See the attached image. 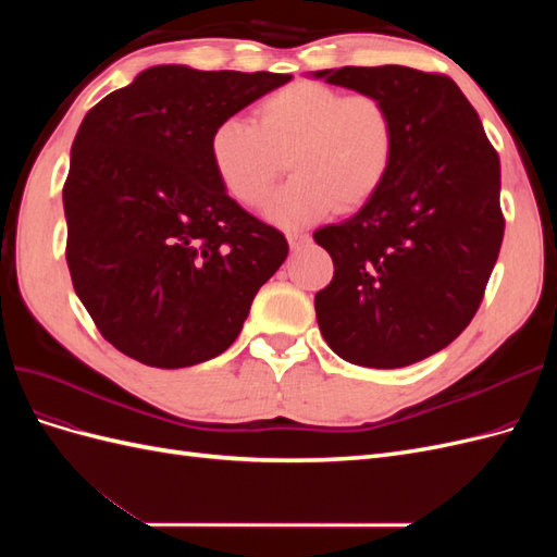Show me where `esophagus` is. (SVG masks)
<instances>
[{
    "instance_id": "34e87169",
    "label": "esophagus",
    "mask_w": 557,
    "mask_h": 557,
    "mask_svg": "<svg viewBox=\"0 0 557 557\" xmlns=\"http://www.w3.org/2000/svg\"><path fill=\"white\" fill-rule=\"evenodd\" d=\"M285 237H288V244H290L293 250H299L301 246L309 242V234L301 232V230H290L288 234H285Z\"/></svg>"
}]
</instances>
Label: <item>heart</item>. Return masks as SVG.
Masks as SVG:
<instances>
[{"label": "heart", "instance_id": "b5f03b06", "mask_svg": "<svg viewBox=\"0 0 557 557\" xmlns=\"http://www.w3.org/2000/svg\"><path fill=\"white\" fill-rule=\"evenodd\" d=\"M395 148V117L383 99L295 81L267 95L252 123H218L209 160L223 190L248 209L262 205L285 160L293 178L269 197L264 218L295 230L334 209L364 207L391 174Z\"/></svg>", "mask_w": 557, "mask_h": 557}]
</instances>
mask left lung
<instances>
[{"instance_id":"left-lung-1","label":"left lung","mask_w":557,"mask_h":557,"mask_svg":"<svg viewBox=\"0 0 557 557\" xmlns=\"http://www.w3.org/2000/svg\"><path fill=\"white\" fill-rule=\"evenodd\" d=\"M391 107L397 148L381 190L313 232L334 262L318 327L346 362L397 369L446 348L474 318L499 256V158L446 76L401 64L311 72Z\"/></svg>"}]
</instances>
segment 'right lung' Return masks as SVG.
Instances as JSON below:
<instances>
[{"instance_id": "1", "label": "right lung", "mask_w": 557, "mask_h": 557, "mask_svg": "<svg viewBox=\"0 0 557 557\" xmlns=\"http://www.w3.org/2000/svg\"><path fill=\"white\" fill-rule=\"evenodd\" d=\"M293 76L158 64L76 132L62 201L74 290L104 339L160 369L232 346L288 242L218 183L213 127Z\"/></svg>"}]
</instances>
